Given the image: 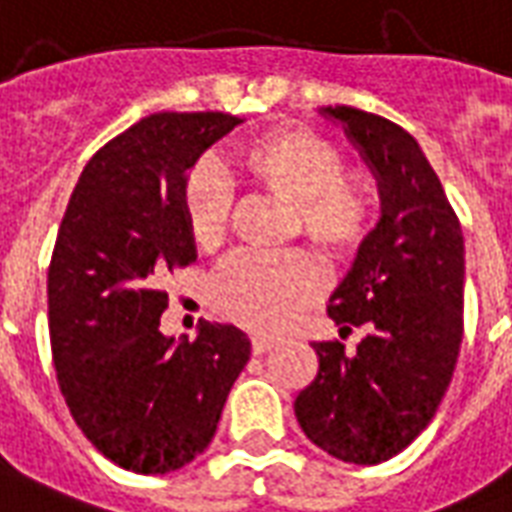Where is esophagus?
<instances>
[{
    "mask_svg": "<svg viewBox=\"0 0 512 512\" xmlns=\"http://www.w3.org/2000/svg\"><path fill=\"white\" fill-rule=\"evenodd\" d=\"M271 347H274V339H271V336H260V333L252 336V352H255V355H263V352H268Z\"/></svg>",
    "mask_w": 512,
    "mask_h": 512,
    "instance_id": "esophagus-1",
    "label": "esophagus"
}]
</instances>
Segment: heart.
I'll list each match as a JSON object with an SVG mask.
<instances>
[{
	"instance_id": "b5f03b06",
	"label": "heart",
	"mask_w": 512,
	"mask_h": 512,
	"mask_svg": "<svg viewBox=\"0 0 512 512\" xmlns=\"http://www.w3.org/2000/svg\"><path fill=\"white\" fill-rule=\"evenodd\" d=\"M238 181L252 192L290 206V238L304 241L333 263L361 249L380 219V184L369 170L347 168L342 149L309 127H274L233 151ZM184 225L200 252L227 241L233 200L206 168L184 184ZM323 268L309 252L282 257H236L214 279L211 298L222 317L257 333H282L320 301Z\"/></svg>"
}]
</instances>
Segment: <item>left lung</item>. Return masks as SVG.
I'll use <instances>...</instances> for the list:
<instances>
[{
  "label": "left lung",
  "instance_id": "left-lung-1",
  "mask_svg": "<svg viewBox=\"0 0 512 512\" xmlns=\"http://www.w3.org/2000/svg\"><path fill=\"white\" fill-rule=\"evenodd\" d=\"M380 176L382 219L328 304L355 352L314 342L317 374L295 418L317 448L380 464L429 426L464 339V236L437 173L410 132L350 105L328 108Z\"/></svg>",
  "mask_w": 512,
  "mask_h": 512
}]
</instances>
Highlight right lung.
Instances as JSON below:
<instances>
[{"label": "right lung", "instance_id": "right-lung-1", "mask_svg": "<svg viewBox=\"0 0 512 512\" xmlns=\"http://www.w3.org/2000/svg\"><path fill=\"white\" fill-rule=\"evenodd\" d=\"M241 124L219 111L151 113L108 140L75 184L48 266L56 382L83 437L113 464L165 475L214 439L249 361L236 325L195 342L160 333L165 282L195 263L184 173Z\"/></svg>", "mask_w": 512, "mask_h": 512}]
</instances>
